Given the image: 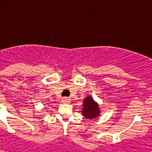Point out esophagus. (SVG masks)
Wrapping results in <instances>:
<instances>
[{"mask_svg":"<svg viewBox=\"0 0 152 152\" xmlns=\"http://www.w3.org/2000/svg\"><path fill=\"white\" fill-rule=\"evenodd\" d=\"M61 102L64 103H69L71 102V100L68 97H63L62 100H61Z\"/></svg>","mask_w":152,"mask_h":152,"instance_id":"34e87169","label":"esophagus"}]
</instances>
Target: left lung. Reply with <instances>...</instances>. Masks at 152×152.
<instances>
[{"label": "left lung", "mask_w": 152, "mask_h": 152, "mask_svg": "<svg viewBox=\"0 0 152 152\" xmlns=\"http://www.w3.org/2000/svg\"><path fill=\"white\" fill-rule=\"evenodd\" d=\"M83 107H83L82 114L87 119H94L100 115L98 105L94 101L91 96H88L84 99Z\"/></svg>", "instance_id": "left-lung-1"}]
</instances>
